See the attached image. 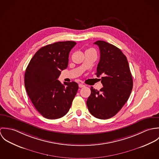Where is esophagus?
<instances>
[{
    "mask_svg": "<svg viewBox=\"0 0 159 159\" xmlns=\"http://www.w3.org/2000/svg\"><path fill=\"white\" fill-rule=\"evenodd\" d=\"M85 86L83 84H79V88H83V87H84Z\"/></svg>",
    "mask_w": 159,
    "mask_h": 159,
    "instance_id": "34e87169",
    "label": "esophagus"
}]
</instances>
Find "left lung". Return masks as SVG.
<instances>
[{
  "label": "left lung",
  "instance_id": "obj_1",
  "mask_svg": "<svg viewBox=\"0 0 159 159\" xmlns=\"http://www.w3.org/2000/svg\"><path fill=\"white\" fill-rule=\"evenodd\" d=\"M100 52L97 77L101 76L103 88L97 91L91 88L86 104L89 112L100 119L111 118L128 100L133 88V79L126 56L112 44L98 40L94 43Z\"/></svg>",
  "mask_w": 159,
  "mask_h": 159
}]
</instances>
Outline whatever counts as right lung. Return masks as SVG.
Instances as JSON below:
<instances>
[{
  "label": "right lung",
  "instance_id": "1",
  "mask_svg": "<svg viewBox=\"0 0 159 159\" xmlns=\"http://www.w3.org/2000/svg\"><path fill=\"white\" fill-rule=\"evenodd\" d=\"M76 44L73 41L59 42L41 48L25 70L27 95L46 119H59L67 113L78 90V84L74 81L62 84L57 80L61 70L67 67L69 52Z\"/></svg>",
  "mask_w": 159,
  "mask_h": 159
}]
</instances>
